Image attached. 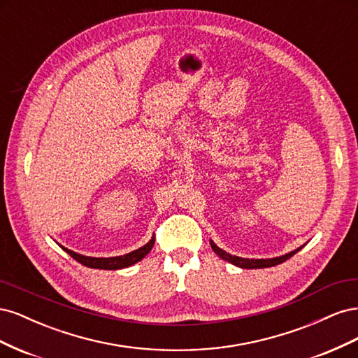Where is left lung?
<instances>
[{
	"instance_id": "8db88e82",
	"label": "left lung",
	"mask_w": 358,
	"mask_h": 358,
	"mask_svg": "<svg viewBox=\"0 0 358 358\" xmlns=\"http://www.w3.org/2000/svg\"><path fill=\"white\" fill-rule=\"evenodd\" d=\"M210 246H212L213 252H215L216 255H220L222 259H225V262H229V263H231V264H234V266H237V267H242V268H264V267L278 266V264H280V263L287 262L288 258H291L292 255H294L296 252H299L300 249L303 248V246H300V248L294 249V251H291V252H288V254H285V255H282V257L267 258V259H264V258H262V259H254V258L236 257V255H231V254H229V252H225L224 249L216 246L212 241H210Z\"/></svg>"
}]
</instances>
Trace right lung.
<instances>
[{
  "label": "right lung",
  "instance_id": "right-lung-1",
  "mask_svg": "<svg viewBox=\"0 0 358 358\" xmlns=\"http://www.w3.org/2000/svg\"><path fill=\"white\" fill-rule=\"evenodd\" d=\"M155 243V237H152L145 246L136 249V251L125 254V255H119V257H109V258H96V257H85L80 255L78 252L71 251V249H67L61 246L64 251H66L69 255H71L76 262H79L80 264L91 267V268H104V270H117V268H124L128 266H133L136 263H138L140 259H143L150 249H152Z\"/></svg>",
  "mask_w": 358,
  "mask_h": 358
}]
</instances>
